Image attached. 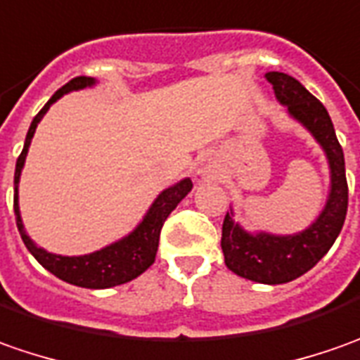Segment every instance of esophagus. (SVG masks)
Returning a JSON list of instances; mask_svg holds the SVG:
<instances>
[{
    "instance_id": "esophagus-1",
    "label": "esophagus",
    "mask_w": 360,
    "mask_h": 360,
    "mask_svg": "<svg viewBox=\"0 0 360 360\" xmlns=\"http://www.w3.org/2000/svg\"><path fill=\"white\" fill-rule=\"evenodd\" d=\"M209 179V171H205V169H199L197 171V175H195V181L197 183H203V181Z\"/></svg>"
}]
</instances>
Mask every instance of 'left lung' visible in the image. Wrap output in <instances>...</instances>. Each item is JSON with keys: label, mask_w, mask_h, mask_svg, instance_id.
I'll list each match as a JSON object with an SVG mask.
<instances>
[{"label": "left lung", "mask_w": 360, "mask_h": 360, "mask_svg": "<svg viewBox=\"0 0 360 360\" xmlns=\"http://www.w3.org/2000/svg\"><path fill=\"white\" fill-rule=\"evenodd\" d=\"M265 79L273 85L277 101L287 109V115L311 133L327 157V201L307 229L291 235L247 231L239 221H235L231 207L223 221L221 249L225 255V265L235 275L263 285H281L304 275L333 247L347 217L349 187L342 147L325 105L287 73L269 71Z\"/></svg>", "instance_id": "8db88e82"}]
</instances>
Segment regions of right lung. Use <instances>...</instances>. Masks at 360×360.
I'll use <instances>...</instances> for the list:
<instances>
[{"mask_svg": "<svg viewBox=\"0 0 360 360\" xmlns=\"http://www.w3.org/2000/svg\"><path fill=\"white\" fill-rule=\"evenodd\" d=\"M97 79L94 77H75L69 83H65L59 91L53 94V97L44 105V109L33 117L27 137L23 143V151L19 155L18 163H15V193H13V211H15V219H18V229L21 239L25 243L27 251L37 259V263L45 266L49 273H53L57 279L65 281L69 285L75 287H83V289H109V287H117L123 283H129L135 277H139L145 273L149 266L155 263L157 247H159V235L163 229L165 219L171 215V211L187 197V193L193 189V183L189 177L173 183L171 187L163 189L155 197V201L147 209V213L143 219L135 225V229L129 231L125 237H121L117 241L109 243L105 247H101L99 251L87 255H56L45 251L44 247H39L27 235L23 219H21V211H19V179H21V171L25 165V157L30 151L35 129L39 125V121L49 111V107L56 103L57 99H61L65 94L71 91H81L87 87H95Z\"/></svg>", "mask_w": 360, "mask_h": 360, "instance_id": "1", "label": "right lung"}]
</instances>
